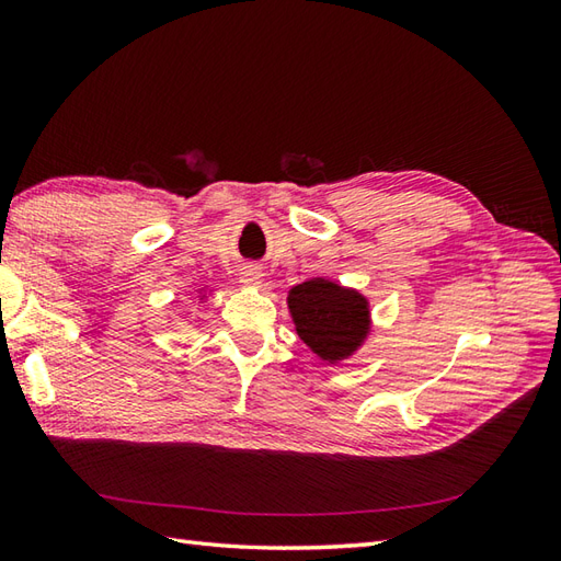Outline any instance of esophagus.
Listing matches in <instances>:
<instances>
[{
  "label": "esophagus",
  "instance_id": "esophagus-1",
  "mask_svg": "<svg viewBox=\"0 0 561 561\" xmlns=\"http://www.w3.org/2000/svg\"><path fill=\"white\" fill-rule=\"evenodd\" d=\"M241 282L245 284V287L257 289L262 284V267L260 265H245L241 270Z\"/></svg>",
  "mask_w": 561,
  "mask_h": 561
}]
</instances>
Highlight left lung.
Instances as JSON below:
<instances>
[{
    "label": "left lung",
    "mask_w": 561,
    "mask_h": 561,
    "mask_svg": "<svg viewBox=\"0 0 561 561\" xmlns=\"http://www.w3.org/2000/svg\"><path fill=\"white\" fill-rule=\"evenodd\" d=\"M289 308L299 337L328 362L350 356L368 332L366 299L335 282L299 284L289 291Z\"/></svg>",
    "instance_id": "left-lung-1"
}]
</instances>
